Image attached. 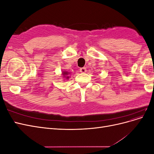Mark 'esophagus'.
Returning a JSON list of instances; mask_svg holds the SVG:
<instances>
[{
	"label": "esophagus",
	"instance_id": "1",
	"mask_svg": "<svg viewBox=\"0 0 154 154\" xmlns=\"http://www.w3.org/2000/svg\"><path fill=\"white\" fill-rule=\"evenodd\" d=\"M80 71L82 72V73H85L87 72V69L85 67H82V68H80Z\"/></svg>",
	"mask_w": 154,
	"mask_h": 154
}]
</instances>
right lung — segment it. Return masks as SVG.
Segmentation results:
<instances>
[{
    "label": "right lung",
    "instance_id": "add662e5",
    "mask_svg": "<svg viewBox=\"0 0 154 154\" xmlns=\"http://www.w3.org/2000/svg\"><path fill=\"white\" fill-rule=\"evenodd\" d=\"M62 75L63 76V78L65 79H66V80H68V79L69 78V74H70V72H69L68 71H63L62 72Z\"/></svg>",
    "mask_w": 154,
    "mask_h": 154
}]
</instances>
